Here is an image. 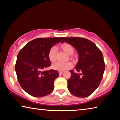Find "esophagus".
<instances>
[{"label": "esophagus", "instance_id": "1", "mask_svg": "<svg viewBox=\"0 0 120 120\" xmlns=\"http://www.w3.org/2000/svg\"><path fill=\"white\" fill-rule=\"evenodd\" d=\"M63 73H64V71H59V74L60 75H61Z\"/></svg>", "mask_w": 120, "mask_h": 120}]
</instances>
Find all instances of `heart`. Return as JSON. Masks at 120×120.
I'll return each instance as SVG.
<instances>
[{
    "instance_id": "b5f03b06",
    "label": "heart",
    "mask_w": 120,
    "mask_h": 120,
    "mask_svg": "<svg viewBox=\"0 0 120 120\" xmlns=\"http://www.w3.org/2000/svg\"><path fill=\"white\" fill-rule=\"evenodd\" d=\"M63 51L66 53L68 55H71L73 54L74 50L72 46L69 44L68 43H64L61 45ZM57 52V48L56 46H52L50 49L49 51L48 56L51 61L53 62L56 60V53ZM72 66V64L70 62H56L52 64L53 69L55 70H57L61 71H64L71 68Z\"/></svg>"
}]
</instances>
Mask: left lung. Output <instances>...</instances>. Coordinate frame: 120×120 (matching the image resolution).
I'll return each mask as SVG.
<instances>
[{"label": "left lung", "mask_w": 120, "mask_h": 120, "mask_svg": "<svg viewBox=\"0 0 120 120\" xmlns=\"http://www.w3.org/2000/svg\"><path fill=\"white\" fill-rule=\"evenodd\" d=\"M66 42L76 49L78 61L75 68L77 72L70 70L71 76L68 80V88L74 96L86 97L98 88L105 70L103 54L94 43L82 38H64Z\"/></svg>", "instance_id": "obj_1"}]
</instances>
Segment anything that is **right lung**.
Instances as JSON below:
<instances>
[{
  "label": "right lung",
  "instance_id": "obj_1",
  "mask_svg": "<svg viewBox=\"0 0 120 120\" xmlns=\"http://www.w3.org/2000/svg\"><path fill=\"white\" fill-rule=\"evenodd\" d=\"M64 38H38L26 44L19 53L15 71L20 85L25 92L36 97L45 96L54 89L59 76L57 70L42 71L50 67L49 51Z\"/></svg>",
  "mask_w": 120,
  "mask_h": 120
}]
</instances>
